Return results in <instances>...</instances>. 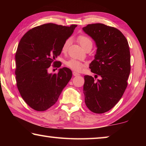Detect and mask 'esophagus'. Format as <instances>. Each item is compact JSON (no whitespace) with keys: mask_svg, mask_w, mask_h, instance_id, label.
Returning a JSON list of instances; mask_svg holds the SVG:
<instances>
[{"mask_svg":"<svg viewBox=\"0 0 146 146\" xmlns=\"http://www.w3.org/2000/svg\"><path fill=\"white\" fill-rule=\"evenodd\" d=\"M73 75L74 76H78V75H80V74H79L78 73H77V72H76V71H73Z\"/></svg>","mask_w":146,"mask_h":146,"instance_id":"esophagus-1","label":"esophagus"}]
</instances>
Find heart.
I'll list each match as a JSON object with an SVG mask.
<instances>
[{"instance_id": "1", "label": "heart", "mask_w": 146, "mask_h": 146, "mask_svg": "<svg viewBox=\"0 0 146 146\" xmlns=\"http://www.w3.org/2000/svg\"><path fill=\"white\" fill-rule=\"evenodd\" d=\"M77 42L82 46V48L84 49L86 47H92L93 46V42L90 36L85 35H79L77 37ZM69 46H70V40H67L64 42L62 47V53H66L67 52ZM65 64L68 68L76 71H80L85 66V64L82 63V62L75 60V59H70V60L66 61Z\"/></svg>"}]
</instances>
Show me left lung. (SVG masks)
<instances>
[{
	"instance_id": "left-lung-1",
	"label": "left lung",
	"mask_w": 146,
	"mask_h": 146,
	"mask_svg": "<svg viewBox=\"0 0 146 146\" xmlns=\"http://www.w3.org/2000/svg\"><path fill=\"white\" fill-rule=\"evenodd\" d=\"M83 30L95 41V59L90 68L100 76L97 80L84 76L83 91L85 103L91 111L104 113L110 111L122 97L127 86L131 71L128 42L118 29L104 24H88Z\"/></svg>"
}]
</instances>
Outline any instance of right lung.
<instances>
[{
  "mask_svg": "<svg viewBox=\"0 0 146 146\" xmlns=\"http://www.w3.org/2000/svg\"><path fill=\"white\" fill-rule=\"evenodd\" d=\"M76 26L44 24L26 32L20 40L15 54L17 86L33 110L44 111L55 104L71 78L72 72L68 68L54 74H49L48 70L51 65L60 67V62L55 60Z\"/></svg>",
  "mask_w": 146,
  "mask_h": 146,
  "instance_id": "right-lung-1",
  "label": "right lung"
}]
</instances>
